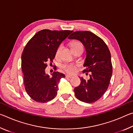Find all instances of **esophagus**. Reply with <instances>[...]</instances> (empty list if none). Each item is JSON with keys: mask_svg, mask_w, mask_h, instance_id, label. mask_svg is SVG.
Masks as SVG:
<instances>
[{"mask_svg": "<svg viewBox=\"0 0 133 133\" xmlns=\"http://www.w3.org/2000/svg\"><path fill=\"white\" fill-rule=\"evenodd\" d=\"M73 77V76H71V75H66V78H71V77Z\"/></svg>", "mask_w": 133, "mask_h": 133, "instance_id": "obj_1", "label": "esophagus"}]
</instances>
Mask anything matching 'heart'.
Returning a JSON list of instances; mask_svg holds the SVG:
<instances>
[{"label":"heart","instance_id":"heart-1","mask_svg":"<svg viewBox=\"0 0 133 133\" xmlns=\"http://www.w3.org/2000/svg\"><path fill=\"white\" fill-rule=\"evenodd\" d=\"M77 46H82V44L79 42H73L71 43V48H75V47H77ZM60 50H61V46H60L59 48H58L57 51H56V55H58L59 53ZM63 69L67 73H69L70 74H75L76 71L77 70V68L78 66H76V65H73V64H66L63 66Z\"/></svg>","mask_w":133,"mask_h":133}]
</instances>
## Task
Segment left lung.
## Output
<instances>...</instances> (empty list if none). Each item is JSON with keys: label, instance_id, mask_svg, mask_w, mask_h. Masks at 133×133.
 Returning <instances> with one entry per match:
<instances>
[{"label": "left lung", "instance_id": "8db88e82", "mask_svg": "<svg viewBox=\"0 0 133 133\" xmlns=\"http://www.w3.org/2000/svg\"><path fill=\"white\" fill-rule=\"evenodd\" d=\"M68 39L82 43L85 50L83 72L90 73L87 80L79 77L81 83L74 89L75 95L82 102H95L106 91L111 80L112 69L109 49L101 38L89 31H75Z\"/></svg>", "mask_w": 133, "mask_h": 133}]
</instances>
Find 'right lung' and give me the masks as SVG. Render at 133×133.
Listing matches in <instances>:
<instances>
[{"mask_svg": "<svg viewBox=\"0 0 133 133\" xmlns=\"http://www.w3.org/2000/svg\"><path fill=\"white\" fill-rule=\"evenodd\" d=\"M71 30H40L29 40L22 55V69L25 90L33 100L49 102L57 95L58 84L64 74L54 71L51 76L45 72L47 62H53L60 44Z\"/></svg>", "mask_w": 133, "mask_h": 133, "instance_id": "right-lung-1", "label": "right lung"}]
</instances>
